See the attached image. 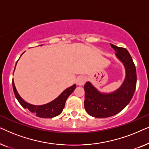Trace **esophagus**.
I'll list each match as a JSON object with an SVG mask.
<instances>
[{
    "label": "esophagus",
    "mask_w": 149,
    "mask_h": 149,
    "mask_svg": "<svg viewBox=\"0 0 149 149\" xmlns=\"http://www.w3.org/2000/svg\"><path fill=\"white\" fill-rule=\"evenodd\" d=\"M86 81V78L84 76H79L76 79V83L79 85H83Z\"/></svg>",
    "instance_id": "34e87169"
}]
</instances>
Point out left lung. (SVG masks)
<instances>
[{
  "label": "left lung",
  "instance_id": "8db88e82",
  "mask_svg": "<svg viewBox=\"0 0 149 149\" xmlns=\"http://www.w3.org/2000/svg\"><path fill=\"white\" fill-rule=\"evenodd\" d=\"M117 58L123 64L125 78L117 89L111 93H102L87 81L84 85L85 111L96 118L111 117L121 112L131 101L136 87V70L131 56L125 48L111 44Z\"/></svg>",
  "mask_w": 149,
  "mask_h": 149
}]
</instances>
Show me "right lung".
<instances>
[{
    "label": "right lung",
    "mask_w": 149,
    "mask_h": 149,
    "mask_svg": "<svg viewBox=\"0 0 149 149\" xmlns=\"http://www.w3.org/2000/svg\"><path fill=\"white\" fill-rule=\"evenodd\" d=\"M40 46H42V45ZM16 64H17V63H16ZM12 85H13L14 94H15L16 98L20 104L22 106V107L24 109H28L31 113H35L37 117L40 118H52L56 117V116L61 114L65 107V103H66L67 98L76 88V85L74 84L71 87L65 89L56 99L50 102L42 105H33L28 103L27 102H26L24 99L22 98V97L20 96L17 89H16L13 79L12 81Z\"/></svg>",
    "instance_id": "obj_1"
}]
</instances>
